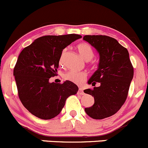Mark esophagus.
Instances as JSON below:
<instances>
[{
	"label": "esophagus",
	"mask_w": 148,
	"mask_h": 148,
	"mask_svg": "<svg viewBox=\"0 0 148 148\" xmlns=\"http://www.w3.org/2000/svg\"><path fill=\"white\" fill-rule=\"evenodd\" d=\"M78 93L80 94V95H83L84 94V92H83V90L82 88H79L78 89Z\"/></svg>",
	"instance_id": "34e87169"
}]
</instances>
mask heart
<instances>
[{"label":"heart","mask_w":148,"mask_h":148,"mask_svg":"<svg viewBox=\"0 0 148 148\" xmlns=\"http://www.w3.org/2000/svg\"><path fill=\"white\" fill-rule=\"evenodd\" d=\"M77 49L78 51L80 56L87 61H89L93 58L94 51L92 47L87 42H80L77 45ZM65 50H63L60 59H59V63L61 65L63 63V54ZM63 77L65 80L71 81L72 83L76 84H81L85 81L87 77V74L85 72H77V71H71L64 74Z\"/></svg>","instance_id":"b5f03b06"}]
</instances>
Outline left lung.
Segmentation results:
<instances>
[{"label": "left lung", "mask_w": 148, "mask_h": 148, "mask_svg": "<svg viewBox=\"0 0 148 148\" xmlns=\"http://www.w3.org/2000/svg\"><path fill=\"white\" fill-rule=\"evenodd\" d=\"M83 40L93 46L100 56L98 68L88 82L94 88L84 90L94 97L95 103L85 111L93 119H104L116 113L125 102L133 77V67L127 50L113 38L85 36ZM97 82L100 83L99 87H95Z\"/></svg>", "instance_id": "left-lung-1"}]
</instances>
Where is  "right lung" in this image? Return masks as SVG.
Returning <instances> with one entry per match:
<instances>
[{
    "label": "right lung",
    "instance_id": "1",
    "mask_svg": "<svg viewBox=\"0 0 148 148\" xmlns=\"http://www.w3.org/2000/svg\"><path fill=\"white\" fill-rule=\"evenodd\" d=\"M81 38L77 34L42 36L20 53L13 71L18 96L37 118L50 120L57 116L66 99L78 91L72 82L50 83L49 79L57 75L63 50Z\"/></svg>",
    "mask_w": 148,
    "mask_h": 148
}]
</instances>
